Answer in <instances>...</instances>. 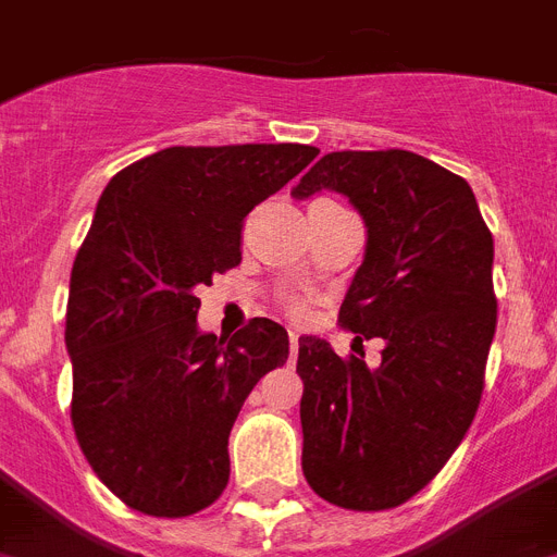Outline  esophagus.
<instances>
[{
    "instance_id": "1",
    "label": "esophagus",
    "mask_w": 557,
    "mask_h": 557,
    "mask_svg": "<svg viewBox=\"0 0 557 557\" xmlns=\"http://www.w3.org/2000/svg\"><path fill=\"white\" fill-rule=\"evenodd\" d=\"M288 349H292V357H297L300 351V334L297 332H288Z\"/></svg>"
}]
</instances>
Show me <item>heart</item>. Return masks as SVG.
Wrapping results in <instances>:
<instances>
[{"instance_id": "1", "label": "heart", "mask_w": 557, "mask_h": 557, "mask_svg": "<svg viewBox=\"0 0 557 557\" xmlns=\"http://www.w3.org/2000/svg\"><path fill=\"white\" fill-rule=\"evenodd\" d=\"M292 311L297 314V318H302V314H306L309 309H306V302L302 300H292Z\"/></svg>"}]
</instances>
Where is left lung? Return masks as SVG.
Masks as SVG:
<instances>
[{"label":"left lung","instance_id":"obj_1","mask_svg":"<svg viewBox=\"0 0 557 557\" xmlns=\"http://www.w3.org/2000/svg\"><path fill=\"white\" fill-rule=\"evenodd\" d=\"M323 188L349 197L369 234L337 323L386 346L369 369L300 337L302 474L334 506L395 509L441 472L481 406L495 246L467 180L420 153H325L292 197Z\"/></svg>","mask_w":557,"mask_h":557}]
</instances>
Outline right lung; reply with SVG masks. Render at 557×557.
Masks as SVG:
<instances>
[{
  "label": "right lung",
  "instance_id": "add662e5",
  "mask_svg": "<svg viewBox=\"0 0 557 557\" xmlns=\"http://www.w3.org/2000/svg\"><path fill=\"white\" fill-rule=\"evenodd\" d=\"M314 146H174L111 176L71 271L65 346L79 449L116 498L153 518L206 509L228 483V435L251 388L288 360V334L248 320L197 329L214 274L243 260V220Z\"/></svg>",
  "mask_w": 557,
  "mask_h": 557
}]
</instances>
